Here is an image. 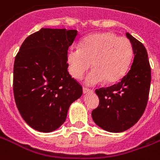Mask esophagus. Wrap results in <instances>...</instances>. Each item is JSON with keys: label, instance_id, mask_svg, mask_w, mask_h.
<instances>
[{"label": "esophagus", "instance_id": "esophagus-1", "mask_svg": "<svg viewBox=\"0 0 160 160\" xmlns=\"http://www.w3.org/2000/svg\"><path fill=\"white\" fill-rule=\"evenodd\" d=\"M90 92H92V90H91V89H88V88H83V93L84 94L90 93Z\"/></svg>", "mask_w": 160, "mask_h": 160}]
</instances>
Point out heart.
Listing matches in <instances>:
<instances>
[{
    "mask_svg": "<svg viewBox=\"0 0 160 160\" xmlns=\"http://www.w3.org/2000/svg\"><path fill=\"white\" fill-rule=\"evenodd\" d=\"M132 47L130 41L112 32H102L85 37L80 48H70L66 53L70 75L80 80L91 64L94 69L85 79L87 85L108 84L120 80L131 64Z\"/></svg>",
    "mask_w": 160,
    "mask_h": 160,
    "instance_id": "heart-1",
    "label": "heart"
}]
</instances>
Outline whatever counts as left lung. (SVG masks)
I'll list each match as a JSON object with an SVG mask.
<instances>
[{
  "label": "left lung",
  "instance_id": "obj_1",
  "mask_svg": "<svg viewBox=\"0 0 160 160\" xmlns=\"http://www.w3.org/2000/svg\"><path fill=\"white\" fill-rule=\"evenodd\" d=\"M134 58L131 68L120 82L96 90L100 103L91 113L95 123L105 131L122 132L137 123L148 103L151 69L142 42L127 32Z\"/></svg>",
  "mask_w": 160,
  "mask_h": 160
}]
</instances>
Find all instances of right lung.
Segmentation results:
<instances>
[{"label": "right lung", "instance_id": "obj_1", "mask_svg": "<svg viewBox=\"0 0 160 160\" xmlns=\"http://www.w3.org/2000/svg\"><path fill=\"white\" fill-rule=\"evenodd\" d=\"M77 30L41 28L24 40L16 56L13 92L22 118L32 128L50 132L66 120L82 87L68 72L66 53Z\"/></svg>", "mask_w": 160, "mask_h": 160}]
</instances>
